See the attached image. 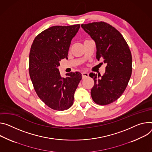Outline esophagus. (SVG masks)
<instances>
[{
    "instance_id": "esophagus-1",
    "label": "esophagus",
    "mask_w": 152,
    "mask_h": 152,
    "mask_svg": "<svg viewBox=\"0 0 152 152\" xmlns=\"http://www.w3.org/2000/svg\"><path fill=\"white\" fill-rule=\"evenodd\" d=\"M88 74L87 73H86V72H83V73H82V79H86V78H87V77H88Z\"/></svg>"
}]
</instances>
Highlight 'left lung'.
<instances>
[{"label":"left lung","instance_id":"obj_1","mask_svg":"<svg viewBox=\"0 0 152 152\" xmlns=\"http://www.w3.org/2000/svg\"><path fill=\"white\" fill-rule=\"evenodd\" d=\"M82 28L94 40L96 59L107 64L105 72L90 73L94 84L91 90L93 101L105 105L116 101L125 91L132 72V57L129 47L122 35L110 24L93 22L82 24Z\"/></svg>","mask_w":152,"mask_h":152}]
</instances>
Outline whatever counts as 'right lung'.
I'll list each match as a JSON object with an SVG mask.
<instances>
[{
    "instance_id": "1",
    "label": "right lung",
    "mask_w": 152,
    "mask_h": 152,
    "mask_svg": "<svg viewBox=\"0 0 152 152\" xmlns=\"http://www.w3.org/2000/svg\"><path fill=\"white\" fill-rule=\"evenodd\" d=\"M79 28V24L51 26L39 34L31 47L29 73L34 88L39 98L55 110L63 111L72 106L82 79L78 72L62 77L58 69L60 61L68 59L71 41Z\"/></svg>"
}]
</instances>
